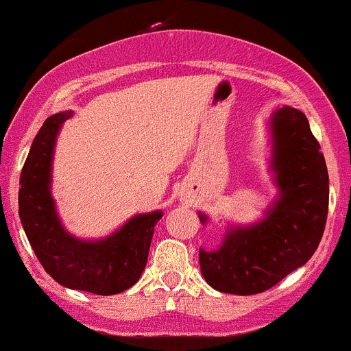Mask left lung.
I'll list each match as a JSON object with an SVG mask.
<instances>
[{
    "label": "left lung",
    "mask_w": 351,
    "mask_h": 351,
    "mask_svg": "<svg viewBox=\"0 0 351 351\" xmlns=\"http://www.w3.org/2000/svg\"><path fill=\"white\" fill-rule=\"evenodd\" d=\"M274 171L280 195L266 217L247 228L231 226L217 250H199L204 280L221 293L256 295L306 265L328 216L326 162L303 112L282 107L271 117ZM202 224L206 214L199 213Z\"/></svg>",
    "instance_id": "8db88e82"
}]
</instances>
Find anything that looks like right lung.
<instances>
[{
  "label": "right lung",
  "instance_id": "obj_1",
  "mask_svg": "<svg viewBox=\"0 0 351 351\" xmlns=\"http://www.w3.org/2000/svg\"><path fill=\"white\" fill-rule=\"evenodd\" d=\"M70 117V110L48 117L33 141L20 177V219L36 258L56 282L101 296L117 295L141 278L162 213L134 216L99 241L66 232L56 214L50 184L56 135Z\"/></svg>",
  "mask_w": 351,
  "mask_h": 351
}]
</instances>
